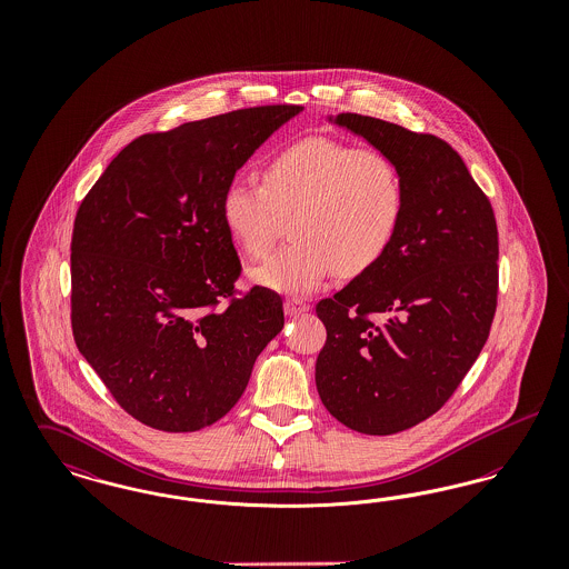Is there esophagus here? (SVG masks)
Here are the masks:
<instances>
[{
	"label": "esophagus",
	"mask_w": 569,
	"mask_h": 569,
	"mask_svg": "<svg viewBox=\"0 0 569 569\" xmlns=\"http://www.w3.org/2000/svg\"><path fill=\"white\" fill-rule=\"evenodd\" d=\"M283 311H286V316L295 318V316H300V313H307V311H309V305H307L305 300H300V298H288V300L283 302Z\"/></svg>",
	"instance_id": "34e87169"
}]
</instances>
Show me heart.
Listing matches in <instances>:
<instances>
[{"instance_id":"b5f03b06","label":"heart","mask_w":569,"mask_h":569,"mask_svg":"<svg viewBox=\"0 0 569 569\" xmlns=\"http://www.w3.org/2000/svg\"><path fill=\"white\" fill-rule=\"evenodd\" d=\"M221 221L247 258L264 256L283 219L295 243L249 271V281L279 295L316 292L337 269L371 271L395 243L406 213V183L388 156L326 136L274 151L262 183L234 177L221 193Z\"/></svg>"}]
</instances>
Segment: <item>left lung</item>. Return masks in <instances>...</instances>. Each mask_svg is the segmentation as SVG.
<instances>
[{
	"instance_id": "obj_1",
	"label": "left lung",
	"mask_w": 569,
	"mask_h": 569,
	"mask_svg": "<svg viewBox=\"0 0 569 569\" xmlns=\"http://www.w3.org/2000/svg\"><path fill=\"white\" fill-rule=\"evenodd\" d=\"M330 123L397 163L406 213L390 251L318 302L316 386L352 431L395 435L443 406L482 352L497 307V223L459 153L431 134L356 112Z\"/></svg>"
}]
</instances>
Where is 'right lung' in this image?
Masks as SVG:
<instances>
[{
  "instance_id": "1",
  "label": "right lung",
  "mask_w": 569,
  "mask_h": 569,
  "mask_svg": "<svg viewBox=\"0 0 569 569\" xmlns=\"http://www.w3.org/2000/svg\"><path fill=\"white\" fill-rule=\"evenodd\" d=\"M302 107L232 110L132 140L84 196L72 234V332L114 401L166 433L241 399L283 328L281 297H232L241 262L221 193Z\"/></svg>"
}]
</instances>
